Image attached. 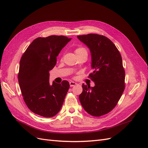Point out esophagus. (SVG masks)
Here are the masks:
<instances>
[{"mask_svg":"<svg viewBox=\"0 0 148 148\" xmlns=\"http://www.w3.org/2000/svg\"><path fill=\"white\" fill-rule=\"evenodd\" d=\"M76 84H77V83H76L75 82H70V87H73V86H75Z\"/></svg>","mask_w":148,"mask_h":148,"instance_id":"esophagus-1","label":"esophagus"}]
</instances>
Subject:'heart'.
Listing matches in <instances>:
<instances>
[{
  "instance_id": "b5f03b06",
  "label": "heart",
  "mask_w": 148,
  "mask_h": 148,
  "mask_svg": "<svg viewBox=\"0 0 148 148\" xmlns=\"http://www.w3.org/2000/svg\"><path fill=\"white\" fill-rule=\"evenodd\" d=\"M75 53H76V54H77V55L79 54V53H87V54H88L87 50L84 47H77V49H75Z\"/></svg>"
}]
</instances>
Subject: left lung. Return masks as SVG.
<instances>
[{
	"label": "left lung",
	"instance_id": "1",
	"mask_svg": "<svg viewBox=\"0 0 148 148\" xmlns=\"http://www.w3.org/2000/svg\"><path fill=\"white\" fill-rule=\"evenodd\" d=\"M77 38L90 50L93 72L89 78L95 84L94 87L82 84L79 101L89 114L100 117L114 108L125 89L122 56L115 44L104 36L88 34Z\"/></svg>",
	"mask_w": 148,
	"mask_h": 148
}]
</instances>
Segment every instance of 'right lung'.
<instances>
[{
  "label": "right lung",
  "instance_id": "obj_1",
  "mask_svg": "<svg viewBox=\"0 0 148 148\" xmlns=\"http://www.w3.org/2000/svg\"><path fill=\"white\" fill-rule=\"evenodd\" d=\"M71 39L64 36L38 38L30 44L20 62L18 79L23 99L29 109L44 117L60 111L70 88L65 81L49 83V71L57 57Z\"/></svg>",
  "mask_w": 148,
  "mask_h": 148
}]
</instances>
